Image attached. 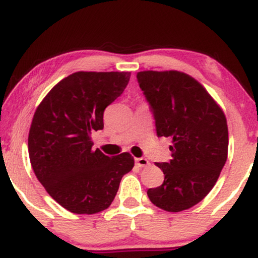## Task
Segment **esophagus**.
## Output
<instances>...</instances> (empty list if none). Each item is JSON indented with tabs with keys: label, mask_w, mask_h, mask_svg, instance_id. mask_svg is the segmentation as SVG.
Segmentation results:
<instances>
[{
	"label": "esophagus",
	"mask_w": 258,
	"mask_h": 258,
	"mask_svg": "<svg viewBox=\"0 0 258 258\" xmlns=\"http://www.w3.org/2000/svg\"><path fill=\"white\" fill-rule=\"evenodd\" d=\"M135 161H136V165H137L138 167H147L148 165H149V161L144 158H136Z\"/></svg>",
	"instance_id": "esophagus-1"
}]
</instances>
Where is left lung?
<instances>
[{
	"mask_svg": "<svg viewBox=\"0 0 258 258\" xmlns=\"http://www.w3.org/2000/svg\"><path fill=\"white\" fill-rule=\"evenodd\" d=\"M155 120L158 137H171L172 160L156 162L164 183L148 189L155 206L179 212L200 203L227 161L228 126L223 111L191 76L179 72L137 74Z\"/></svg>",
	"mask_w": 258,
	"mask_h": 258,
	"instance_id": "8db88e82",
	"label": "left lung"
}]
</instances>
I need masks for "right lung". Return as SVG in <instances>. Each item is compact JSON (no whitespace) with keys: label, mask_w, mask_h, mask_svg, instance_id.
I'll use <instances>...</instances> for the list:
<instances>
[{"label":"right lung","mask_w":258,"mask_h":258,"mask_svg":"<svg viewBox=\"0 0 258 258\" xmlns=\"http://www.w3.org/2000/svg\"><path fill=\"white\" fill-rule=\"evenodd\" d=\"M131 73H74L58 82L38 105L28 147L37 179L73 214L108 209L121 178L132 170L128 153L106 156L94 150L92 132L103 130V114L122 94Z\"/></svg>","instance_id":"right-lung-1"}]
</instances>
